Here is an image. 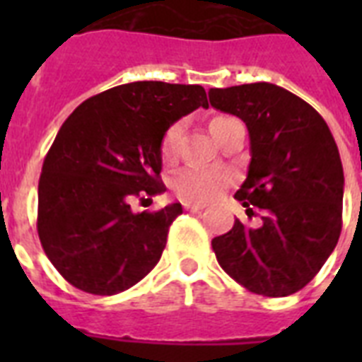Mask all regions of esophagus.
<instances>
[{"instance_id": "34e87169", "label": "esophagus", "mask_w": 362, "mask_h": 362, "mask_svg": "<svg viewBox=\"0 0 362 362\" xmlns=\"http://www.w3.org/2000/svg\"><path fill=\"white\" fill-rule=\"evenodd\" d=\"M184 209H186L187 212H201V210L204 209V204H199V203H186V204H184Z\"/></svg>"}]
</instances>
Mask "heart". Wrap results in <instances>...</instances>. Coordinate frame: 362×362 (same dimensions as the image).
Masks as SVG:
<instances>
[{
    "mask_svg": "<svg viewBox=\"0 0 362 362\" xmlns=\"http://www.w3.org/2000/svg\"><path fill=\"white\" fill-rule=\"evenodd\" d=\"M223 118H227V116H216L214 120L210 122L212 135H214L216 127ZM182 129H184V125H182V122H178V124H173L169 129L165 131L163 139H161V146H159V153H161V159L165 163H170L176 158ZM226 184V176L218 173V170L210 169H182L170 180V187L176 193V197L186 201V203H209V201L220 195Z\"/></svg>",
    "mask_w": 362,
    "mask_h": 362,
    "instance_id": "b5f03b06",
    "label": "heart"
}]
</instances>
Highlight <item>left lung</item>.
Masks as SVG:
<instances>
[{"mask_svg": "<svg viewBox=\"0 0 362 362\" xmlns=\"http://www.w3.org/2000/svg\"><path fill=\"white\" fill-rule=\"evenodd\" d=\"M209 98L246 124L252 161L235 199L247 216L261 210L259 227L235 220L212 240L218 263L247 291L293 295L314 280L342 231L337 142L312 105L276 84L210 88Z\"/></svg>", "mask_w": 362, "mask_h": 362, "instance_id": "left-lung-1", "label": "left lung"}]
</instances>
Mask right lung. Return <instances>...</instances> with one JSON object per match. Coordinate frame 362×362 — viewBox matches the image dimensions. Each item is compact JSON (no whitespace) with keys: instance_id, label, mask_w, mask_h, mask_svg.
<instances>
[{"instance_id":"add662e5","label":"right lung","mask_w":362,"mask_h":362,"mask_svg":"<svg viewBox=\"0 0 362 362\" xmlns=\"http://www.w3.org/2000/svg\"><path fill=\"white\" fill-rule=\"evenodd\" d=\"M199 107L209 109L199 84L129 82L86 99L59 127L39 178L37 233L71 286L116 295L158 264L182 204L135 214L129 203L165 192L161 139Z\"/></svg>"}]
</instances>
